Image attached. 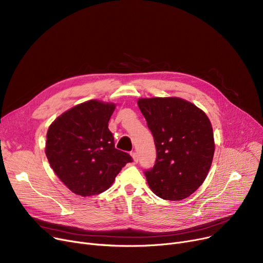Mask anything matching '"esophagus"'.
<instances>
[{
	"instance_id": "34e87169",
	"label": "esophagus",
	"mask_w": 263,
	"mask_h": 263,
	"mask_svg": "<svg viewBox=\"0 0 263 263\" xmlns=\"http://www.w3.org/2000/svg\"><path fill=\"white\" fill-rule=\"evenodd\" d=\"M131 157H132V159H133V162H134V163L139 162V155H137L136 153H131Z\"/></svg>"
}]
</instances>
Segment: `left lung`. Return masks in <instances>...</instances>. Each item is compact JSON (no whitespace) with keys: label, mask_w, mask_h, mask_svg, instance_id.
Masks as SVG:
<instances>
[{"label":"left lung","mask_w":263,"mask_h":263,"mask_svg":"<svg viewBox=\"0 0 263 263\" xmlns=\"http://www.w3.org/2000/svg\"><path fill=\"white\" fill-rule=\"evenodd\" d=\"M137 104L157 148L154 168L145 173L149 187L166 200H181L205 180L213 161L212 124L202 109L179 97L140 98Z\"/></svg>","instance_id":"left-lung-1"}]
</instances>
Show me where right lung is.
Returning a JSON list of instances; mask_svg holds the SVG:
<instances>
[{
    "mask_svg": "<svg viewBox=\"0 0 263 263\" xmlns=\"http://www.w3.org/2000/svg\"><path fill=\"white\" fill-rule=\"evenodd\" d=\"M116 104L89 100L69 108L48 129L46 156L60 180L77 195L106 191L131 157L115 148L108 120Z\"/></svg>",
    "mask_w": 263,
    "mask_h": 263,
    "instance_id": "obj_1",
    "label": "right lung"
}]
</instances>
